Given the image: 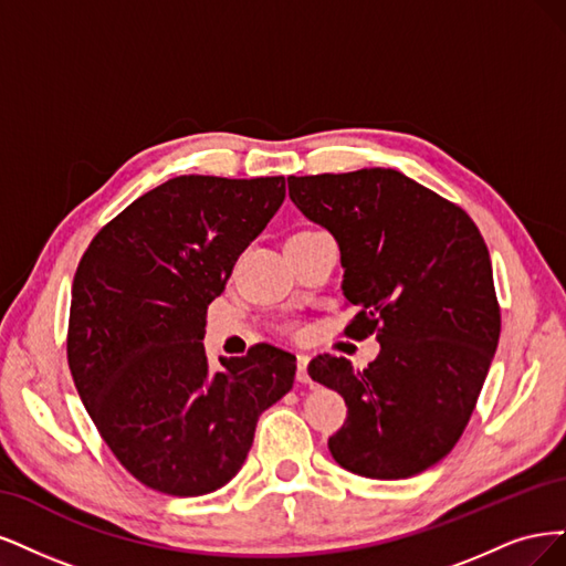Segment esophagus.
I'll return each instance as SVG.
<instances>
[{
    "instance_id": "obj_1",
    "label": "esophagus",
    "mask_w": 566,
    "mask_h": 566,
    "mask_svg": "<svg viewBox=\"0 0 566 566\" xmlns=\"http://www.w3.org/2000/svg\"><path fill=\"white\" fill-rule=\"evenodd\" d=\"M307 364H310V357L307 355H298L296 357V380L298 382H310V374H307Z\"/></svg>"
}]
</instances>
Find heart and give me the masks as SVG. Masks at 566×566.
Here are the masks:
<instances>
[{
    "label": "heart",
    "mask_w": 566,
    "mask_h": 566,
    "mask_svg": "<svg viewBox=\"0 0 566 566\" xmlns=\"http://www.w3.org/2000/svg\"><path fill=\"white\" fill-rule=\"evenodd\" d=\"M284 329H286V332H291V334H294V332H296V326H294V324H286Z\"/></svg>",
    "instance_id": "obj_1"
}]
</instances>
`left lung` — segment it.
Instances as JSON below:
<instances>
[{"label": "left lung", "mask_w": 566, "mask_h": 566, "mask_svg": "<svg viewBox=\"0 0 566 566\" xmlns=\"http://www.w3.org/2000/svg\"><path fill=\"white\" fill-rule=\"evenodd\" d=\"M289 197L340 249L353 338L376 334L364 371L317 355L307 374L348 407L329 437L338 465L405 480L453 449L494 359L501 310L486 244L472 218L395 169L289 176Z\"/></svg>", "instance_id": "left-lung-1"}]
</instances>
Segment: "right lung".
Masks as SVG:
<instances>
[{
  "label": "right lung",
  "mask_w": 566,
  "mask_h": 566,
  "mask_svg": "<svg viewBox=\"0 0 566 566\" xmlns=\"http://www.w3.org/2000/svg\"><path fill=\"white\" fill-rule=\"evenodd\" d=\"M286 195L284 176H178L115 216L72 282L67 364L105 444L169 496H205L240 472L259 416L282 399L296 357L259 343L205 353L209 303Z\"/></svg>",
  "instance_id": "right-lung-1"
}]
</instances>
